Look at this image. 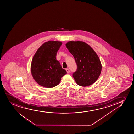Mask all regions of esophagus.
Segmentation results:
<instances>
[{"mask_svg": "<svg viewBox=\"0 0 134 134\" xmlns=\"http://www.w3.org/2000/svg\"><path fill=\"white\" fill-rule=\"evenodd\" d=\"M66 71L67 72V74H69V72H70V70H69V69L67 68V69H66Z\"/></svg>", "mask_w": 134, "mask_h": 134, "instance_id": "34e87169", "label": "esophagus"}]
</instances>
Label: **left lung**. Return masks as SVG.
<instances>
[{
    "mask_svg": "<svg viewBox=\"0 0 134 134\" xmlns=\"http://www.w3.org/2000/svg\"><path fill=\"white\" fill-rule=\"evenodd\" d=\"M67 48L75 59L77 69L72 76L78 85L88 86L97 81L100 74L102 65L98 55L91 46L81 41H70Z\"/></svg>",
    "mask_w": 134,
    "mask_h": 134,
    "instance_id": "8db88e82",
    "label": "left lung"
}]
</instances>
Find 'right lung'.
I'll list each match as a JSON object with an SVG mask.
<instances>
[{
  "label": "right lung",
  "instance_id": "right-lung-1",
  "mask_svg": "<svg viewBox=\"0 0 134 134\" xmlns=\"http://www.w3.org/2000/svg\"><path fill=\"white\" fill-rule=\"evenodd\" d=\"M62 42L49 41L44 43L35 53L31 64V72L35 81L42 86L53 88L59 84L67 74L57 60V53Z\"/></svg>",
  "mask_w": 134,
  "mask_h": 134
}]
</instances>
